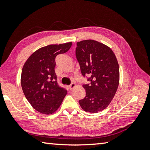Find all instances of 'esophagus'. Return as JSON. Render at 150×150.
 <instances>
[{"label":"esophagus","mask_w":150,"mask_h":150,"mask_svg":"<svg viewBox=\"0 0 150 150\" xmlns=\"http://www.w3.org/2000/svg\"><path fill=\"white\" fill-rule=\"evenodd\" d=\"M75 87V83H71L69 86V88L70 89H73V88H74Z\"/></svg>","instance_id":"esophagus-1"}]
</instances>
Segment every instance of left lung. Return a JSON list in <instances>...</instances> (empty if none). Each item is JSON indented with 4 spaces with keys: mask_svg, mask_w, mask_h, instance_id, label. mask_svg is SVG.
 Instances as JSON below:
<instances>
[{
    "mask_svg": "<svg viewBox=\"0 0 150 150\" xmlns=\"http://www.w3.org/2000/svg\"><path fill=\"white\" fill-rule=\"evenodd\" d=\"M76 57L82 75H89L90 84L83 85L86 96L79 100L85 111L99 112L112 101L120 82V68L111 48L94 40L77 42Z\"/></svg>",
    "mask_w": 150,
    "mask_h": 150,
    "instance_id": "1",
    "label": "left lung"
}]
</instances>
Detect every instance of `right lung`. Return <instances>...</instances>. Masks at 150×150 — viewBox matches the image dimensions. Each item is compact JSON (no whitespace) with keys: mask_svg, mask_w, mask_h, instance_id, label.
Here are the masks:
<instances>
[{"mask_svg":"<svg viewBox=\"0 0 150 150\" xmlns=\"http://www.w3.org/2000/svg\"><path fill=\"white\" fill-rule=\"evenodd\" d=\"M71 45L72 42L41 47L24 64L21 78L24 95L33 108L42 114L55 112L67 93L57 84L54 67L56 57L67 52Z\"/></svg>","mask_w":150,"mask_h":150,"instance_id":"obj_1","label":"right lung"}]
</instances>
